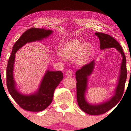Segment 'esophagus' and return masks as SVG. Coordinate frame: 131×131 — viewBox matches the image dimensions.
I'll use <instances>...</instances> for the list:
<instances>
[{"mask_svg": "<svg viewBox=\"0 0 131 131\" xmlns=\"http://www.w3.org/2000/svg\"><path fill=\"white\" fill-rule=\"evenodd\" d=\"M66 75L68 76V77H72L73 75V73L72 71L70 70H68L66 72Z\"/></svg>", "mask_w": 131, "mask_h": 131, "instance_id": "obj_1", "label": "esophagus"}]
</instances>
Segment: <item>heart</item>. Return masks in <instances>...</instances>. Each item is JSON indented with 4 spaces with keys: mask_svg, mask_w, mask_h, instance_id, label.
I'll list each match as a JSON object with an SVG mask.
<instances>
[{
    "mask_svg": "<svg viewBox=\"0 0 131 131\" xmlns=\"http://www.w3.org/2000/svg\"><path fill=\"white\" fill-rule=\"evenodd\" d=\"M90 50L91 45L89 43H84L79 39H73L64 45L62 54L63 57L68 59L75 57L78 55L77 62L82 65L87 62Z\"/></svg>",
    "mask_w": 131,
    "mask_h": 131,
    "instance_id": "obj_1",
    "label": "heart"
}]
</instances>
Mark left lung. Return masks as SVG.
<instances>
[{
  "label": "left lung",
  "mask_w": 131,
  "mask_h": 131,
  "mask_svg": "<svg viewBox=\"0 0 131 131\" xmlns=\"http://www.w3.org/2000/svg\"><path fill=\"white\" fill-rule=\"evenodd\" d=\"M95 35L98 37L100 39V46L101 50L114 47L122 54L123 59L120 67V75L118 76V84L117 87L116 88L115 94L108 101L100 104H90L86 101L85 97L87 89L88 77L91 74L94 69V60L83 66L75 72V78L77 81L76 83V88L78 106L84 112L90 115H99L105 113L117 104L122 98L127 76L125 56L122 46L118 42L108 34L102 32H95Z\"/></svg>",
  "instance_id": "obj_1"
}]
</instances>
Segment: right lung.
I'll list each match as a JSON object with an SVG mask.
<instances>
[{
    "mask_svg": "<svg viewBox=\"0 0 131 131\" xmlns=\"http://www.w3.org/2000/svg\"><path fill=\"white\" fill-rule=\"evenodd\" d=\"M52 32L51 30L31 28L21 35L13 46L7 67V86L11 97L25 110L39 112L46 109L51 103L54 90L63 78V73L61 71L47 70L37 91L30 95L23 94L16 89L13 77L15 53L27 43L41 41Z\"/></svg>",
    "mask_w": 131,
    "mask_h": 131,
    "instance_id": "add662e5",
    "label": "right lung"
}]
</instances>
